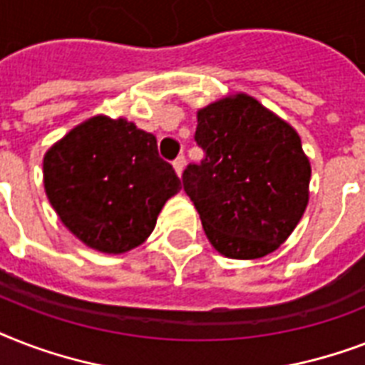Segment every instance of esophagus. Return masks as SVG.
Instances as JSON below:
<instances>
[{"label": "esophagus", "mask_w": 365, "mask_h": 365, "mask_svg": "<svg viewBox=\"0 0 365 365\" xmlns=\"http://www.w3.org/2000/svg\"><path fill=\"white\" fill-rule=\"evenodd\" d=\"M172 165H174V170H176L178 176H182L183 168H185V157H183V155H182V157H178V159L174 160Z\"/></svg>", "instance_id": "1"}]
</instances>
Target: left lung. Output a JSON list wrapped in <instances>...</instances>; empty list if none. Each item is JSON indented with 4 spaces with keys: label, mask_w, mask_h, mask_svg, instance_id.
Listing matches in <instances>:
<instances>
[{
    "label": "left lung",
    "mask_w": 365,
    "mask_h": 365,
    "mask_svg": "<svg viewBox=\"0 0 365 365\" xmlns=\"http://www.w3.org/2000/svg\"><path fill=\"white\" fill-rule=\"evenodd\" d=\"M205 151L183 170V189L212 246L233 259L271 254L288 239L309 202L311 163L299 134L248 94L197 113Z\"/></svg>",
    "instance_id": "obj_1"
}]
</instances>
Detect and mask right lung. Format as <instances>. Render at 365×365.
<instances>
[{
  "instance_id": "right-lung-1",
  "label": "right lung",
  "mask_w": 365,
  "mask_h": 365,
  "mask_svg": "<svg viewBox=\"0 0 365 365\" xmlns=\"http://www.w3.org/2000/svg\"><path fill=\"white\" fill-rule=\"evenodd\" d=\"M43 183L66 227L104 254L140 246L166 200L182 189L153 134L106 115L77 125L48 149Z\"/></svg>"
}]
</instances>
